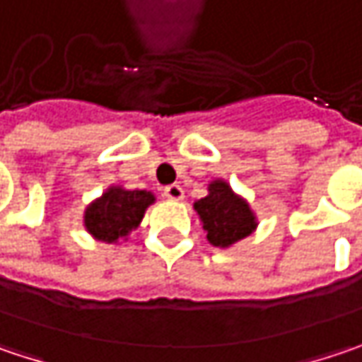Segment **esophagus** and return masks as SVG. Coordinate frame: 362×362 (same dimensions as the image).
Returning <instances> with one entry per match:
<instances>
[{
	"label": "esophagus",
	"mask_w": 362,
	"mask_h": 362,
	"mask_svg": "<svg viewBox=\"0 0 362 362\" xmlns=\"http://www.w3.org/2000/svg\"><path fill=\"white\" fill-rule=\"evenodd\" d=\"M163 197L170 199V201H182L184 199V190L178 184H170V186L163 188Z\"/></svg>",
	"instance_id": "esophagus-1"
}]
</instances>
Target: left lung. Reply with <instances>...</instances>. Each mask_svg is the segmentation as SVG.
I'll return each mask as SVG.
<instances>
[{"mask_svg": "<svg viewBox=\"0 0 362 362\" xmlns=\"http://www.w3.org/2000/svg\"><path fill=\"white\" fill-rule=\"evenodd\" d=\"M194 211L206 231L209 244L215 247H231L256 231L258 219L244 197L221 178L209 184V194L194 202Z\"/></svg>", "mask_w": 362, "mask_h": 362, "instance_id": "obj_1", "label": "left lung"}]
</instances>
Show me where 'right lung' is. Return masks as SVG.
Returning a JSON list of instances; mask_svg holds the SVG:
<instances>
[{"label": "right lung", "mask_w": 362, "mask_h": 362, "mask_svg": "<svg viewBox=\"0 0 362 362\" xmlns=\"http://www.w3.org/2000/svg\"><path fill=\"white\" fill-rule=\"evenodd\" d=\"M156 194L147 190H127L122 186H108L102 197L92 201L83 211L86 231L106 244H118L137 229Z\"/></svg>", "instance_id": "obj_1"}]
</instances>
